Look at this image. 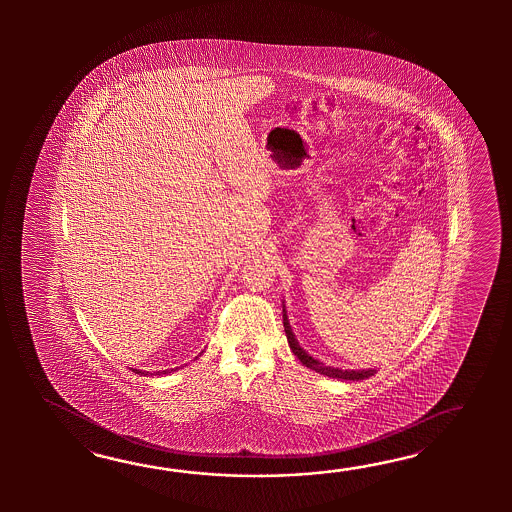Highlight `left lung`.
<instances>
[{"label":"left lung","instance_id":"8db88e82","mask_svg":"<svg viewBox=\"0 0 512 512\" xmlns=\"http://www.w3.org/2000/svg\"><path fill=\"white\" fill-rule=\"evenodd\" d=\"M283 327H285V335H287L289 348L293 349L294 355L298 357V360H300L304 366L315 370L316 373H322V375L333 377V379H344V381H364V379H368V377L377 373V370H371V368L370 370H340V368L326 366L324 362H320V360H316L315 357H311V355L298 344L296 337H294L293 329H291V324H289V318H287V311H285V304H283Z\"/></svg>","mask_w":512,"mask_h":512}]
</instances>
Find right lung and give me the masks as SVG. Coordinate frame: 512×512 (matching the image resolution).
Segmentation results:
<instances>
[{
  "label": "right lung",
  "mask_w": 512,
  "mask_h": 512,
  "mask_svg": "<svg viewBox=\"0 0 512 512\" xmlns=\"http://www.w3.org/2000/svg\"><path fill=\"white\" fill-rule=\"evenodd\" d=\"M133 371H135V373H141V375H150V373H148V371H142V370H133ZM161 373H163V375H166V373H170V370L157 371V373H155V375H161Z\"/></svg>",
  "instance_id": "1"
}]
</instances>
